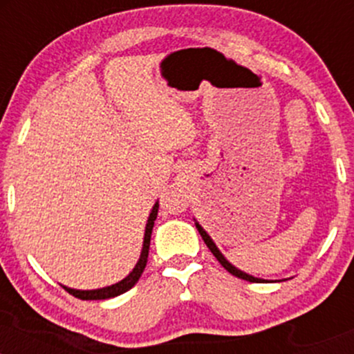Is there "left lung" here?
Returning a JSON list of instances; mask_svg holds the SVG:
<instances>
[{
  "instance_id": "obj_1",
  "label": "left lung",
  "mask_w": 354,
  "mask_h": 354,
  "mask_svg": "<svg viewBox=\"0 0 354 354\" xmlns=\"http://www.w3.org/2000/svg\"><path fill=\"white\" fill-rule=\"evenodd\" d=\"M196 228H198V231H200L201 238L205 239L206 246L209 248V251H211V253H213V254H214V258H216L218 261H219V265H221L223 268H225V270L228 271V273H231V274H233V276H236V278H239V279H246V281H251V283H254V281H256V283H258V281H261V279H256V278H253V276H250V274L243 273V271H239V270H236V268H234V266H231L230 263L226 261V259H225V256H223L221 253H219V250H218L216 246H214V243L211 241V238L208 236V234H206V231L203 230L201 226L198 225V223H196Z\"/></svg>"
}]
</instances>
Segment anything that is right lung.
Instances as JSON below:
<instances>
[{
    "mask_svg": "<svg viewBox=\"0 0 354 354\" xmlns=\"http://www.w3.org/2000/svg\"><path fill=\"white\" fill-rule=\"evenodd\" d=\"M158 203L153 206L151 209V214H149V219H148V225H146V231H145V243H143V251H141V256H140V261L136 263L135 270L131 271L123 281L116 283V284H111V286L108 288H101V290H91V291H80V290H71V288H66L63 286L64 290L68 291V293L75 296V298L78 299H108V298H115V296H120L126 293V291L131 290L133 286L138 283V279H140V276L143 274L145 268H146V263H148V253H149V241H151V231H153V226H154V219L158 216Z\"/></svg>",
    "mask_w": 354,
    "mask_h": 354,
    "instance_id": "right-lung-1",
    "label": "right lung"
}]
</instances>
